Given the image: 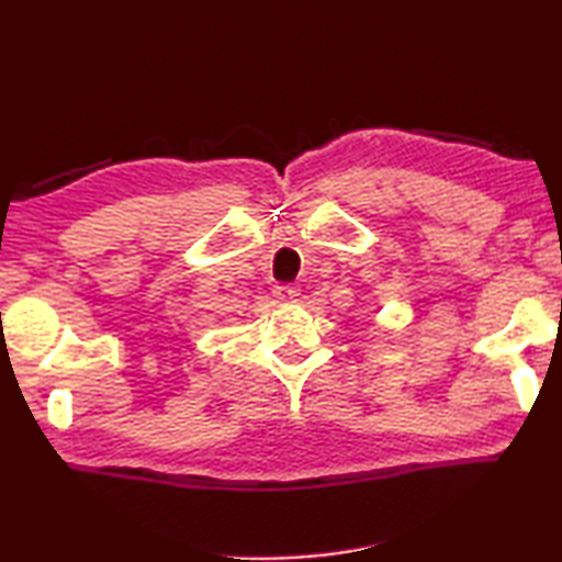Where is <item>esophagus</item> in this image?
I'll return each mask as SVG.
<instances>
[{"label":"esophagus","mask_w":562,"mask_h":562,"mask_svg":"<svg viewBox=\"0 0 562 562\" xmlns=\"http://www.w3.org/2000/svg\"><path fill=\"white\" fill-rule=\"evenodd\" d=\"M274 294H278V300L282 302H294L300 297V288H294V284H278Z\"/></svg>","instance_id":"esophagus-1"}]
</instances>
